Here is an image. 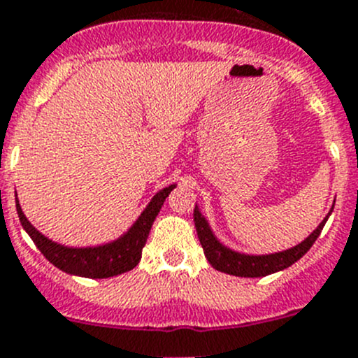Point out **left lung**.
I'll list each match as a JSON object with an SVG mask.
<instances>
[{
    "label": "left lung",
    "mask_w": 358,
    "mask_h": 358,
    "mask_svg": "<svg viewBox=\"0 0 358 358\" xmlns=\"http://www.w3.org/2000/svg\"><path fill=\"white\" fill-rule=\"evenodd\" d=\"M327 217L320 222L317 229L308 236L304 241H301L299 245L292 246V248L285 250V252L278 253H269V255H246V253L234 252V250L227 248V246L222 245L217 238H215L213 231L208 225L206 218L201 215L199 208H194V224H196L197 238H199L201 246L204 250V255H206L208 262L217 269V271L227 273L232 276H245V278H259V276H267L273 275L276 271H282L287 269L289 266H292L294 262L301 259L308 250L313 246V243L317 241V238L320 236L322 229H324Z\"/></svg>",
    "instance_id": "obj_1"
}]
</instances>
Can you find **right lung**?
Listing matches in <instances>:
<instances>
[{
  "label": "right lung",
  "mask_w": 358,
  "mask_h": 358,
  "mask_svg": "<svg viewBox=\"0 0 358 358\" xmlns=\"http://www.w3.org/2000/svg\"><path fill=\"white\" fill-rule=\"evenodd\" d=\"M175 187L176 185H169L166 189L159 190L152 197L143 213L131 225L129 231L120 236L119 239L106 243V245L87 246V248H69V246L59 245V243L45 238L38 229L31 225L26 215L22 213L19 199L15 201V206L24 231L31 236L34 245L38 246V250L43 253L48 262H52L61 271L69 273V275L83 276V278H110V276L131 271L133 267L138 266L141 259V250L147 243L152 224H154L155 217L161 211L166 197L169 196V192Z\"/></svg>",
  "instance_id": "obj_1"
}]
</instances>
